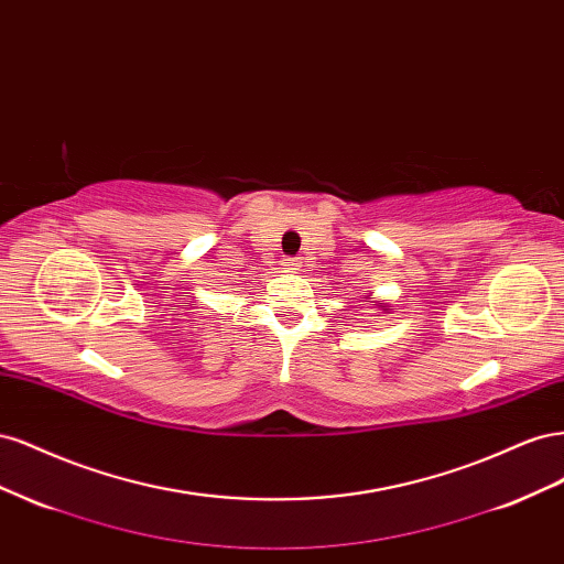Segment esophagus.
Masks as SVG:
<instances>
[{"label": "esophagus", "instance_id": "1", "mask_svg": "<svg viewBox=\"0 0 564 564\" xmlns=\"http://www.w3.org/2000/svg\"><path fill=\"white\" fill-rule=\"evenodd\" d=\"M286 268H289V270H296V268H299V261H296V259H292V261H286Z\"/></svg>", "mask_w": 564, "mask_h": 564}]
</instances>
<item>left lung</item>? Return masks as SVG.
<instances>
[{"mask_svg":"<svg viewBox=\"0 0 564 564\" xmlns=\"http://www.w3.org/2000/svg\"><path fill=\"white\" fill-rule=\"evenodd\" d=\"M371 305H377L379 311H383V313H390L392 311V305L390 303H379V301H371Z\"/></svg>","mask_w":564,"mask_h":564,"instance_id":"obj_1","label":"left lung"}]
</instances>
